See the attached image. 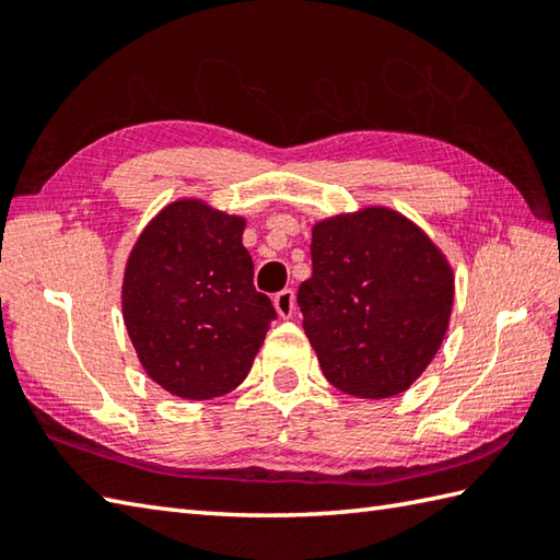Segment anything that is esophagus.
<instances>
[{
    "label": "esophagus",
    "instance_id": "esophagus-1",
    "mask_svg": "<svg viewBox=\"0 0 560 560\" xmlns=\"http://www.w3.org/2000/svg\"><path fill=\"white\" fill-rule=\"evenodd\" d=\"M273 307H277L279 317L289 319L295 313V293L291 289H283L281 293H277V299H273Z\"/></svg>",
    "mask_w": 560,
    "mask_h": 560
}]
</instances>
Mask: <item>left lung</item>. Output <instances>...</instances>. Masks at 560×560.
<instances>
[{
    "mask_svg": "<svg viewBox=\"0 0 560 560\" xmlns=\"http://www.w3.org/2000/svg\"><path fill=\"white\" fill-rule=\"evenodd\" d=\"M311 255L299 305L325 377L361 399L409 389L450 325L455 277L445 255L387 207L317 221Z\"/></svg>",
    "mask_w": 560,
    "mask_h": 560,
    "instance_id": "1",
    "label": "left lung"
}]
</instances>
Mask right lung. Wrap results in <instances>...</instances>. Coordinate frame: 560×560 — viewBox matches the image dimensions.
Listing matches in <instances>:
<instances>
[{
  "label": "right lung",
  "instance_id": "obj_1",
  "mask_svg": "<svg viewBox=\"0 0 560 560\" xmlns=\"http://www.w3.org/2000/svg\"><path fill=\"white\" fill-rule=\"evenodd\" d=\"M245 219L201 199L161 209L129 253L122 317L153 383L183 399H213L247 377L277 319L253 283Z\"/></svg>",
  "mask_w": 560,
  "mask_h": 560
}]
</instances>
